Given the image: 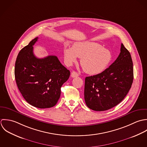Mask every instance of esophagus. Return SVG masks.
<instances>
[{
    "mask_svg": "<svg viewBox=\"0 0 147 147\" xmlns=\"http://www.w3.org/2000/svg\"><path fill=\"white\" fill-rule=\"evenodd\" d=\"M71 77H73V78H75V77H78V76H79V74H78L76 71H72L71 73Z\"/></svg>",
    "mask_w": 147,
    "mask_h": 147,
    "instance_id": "34e87169",
    "label": "esophagus"
}]
</instances>
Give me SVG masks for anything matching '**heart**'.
Instances as JSON below:
<instances>
[{
	"instance_id": "b5f03b06",
	"label": "heart",
	"mask_w": 147,
	"mask_h": 147,
	"mask_svg": "<svg viewBox=\"0 0 147 147\" xmlns=\"http://www.w3.org/2000/svg\"><path fill=\"white\" fill-rule=\"evenodd\" d=\"M65 63L71 65L81 58V65L89 74L97 75L102 73L112 60L110 51L98 43L86 42L76 43L73 48L66 47L63 49Z\"/></svg>"
}]
</instances>
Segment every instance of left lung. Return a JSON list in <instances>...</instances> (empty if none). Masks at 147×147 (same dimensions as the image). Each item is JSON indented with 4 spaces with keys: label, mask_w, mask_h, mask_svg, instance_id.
<instances>
[{
    "label": "left lung",
    "mask_w": 147,
    "mask_h": 147,
    "mask_svg": "<svg viewBox=\"0 0 147 147\" xmlns=\"http://www.w3.org/2000/svg\"><path fill=\"white\" fill-rule=\"evenodd\" d=\"M133 62L129 51L121 44L117 59L100 74L85 78L84 96L89 109L109 110L120 103L131 88Z\"/></svg>",
    "instance_id": "1"
}]
</instances>
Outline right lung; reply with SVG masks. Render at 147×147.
Wrapping results in <instances>:
<instances>
[{"label":"right lung","instance_id":"obj_1","mask_svg":"<svg viewBox=\"0 0 147 147\" xmlns=\"http://www.w3.org/2000/svg\"><path fill=\"white\" fill-rule=\"evenodd\" d=\"M32 40L19 53L15 62V77L20 92L30 105L39 109L55 106L60 97L61 88L70 73L56 56L37 58Z\"/></svg>","mask_w":147,"mask_h":147}]
</instances>
